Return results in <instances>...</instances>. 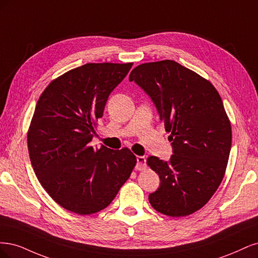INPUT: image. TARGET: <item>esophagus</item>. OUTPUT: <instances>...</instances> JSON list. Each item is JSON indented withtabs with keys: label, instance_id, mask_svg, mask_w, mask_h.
<instances>
[{
	"label": "esophagus",
	"instance_id": "esophagus-1",
	"mask_svg": "<svg viewBox=\"0 0 258 258\" xmlns=\"http://www.w3.org/2000/svg\"><path fill=\"white\" fill-rule=\"evenodd\" d=\"M147 167L146 163V157L145 156H137V164H136V169L137 170H144Z\"/></svg>",
	"mask_w": 258,
	"mask_h": 258
}]
</instances>
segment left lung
Instances as JSON below:
<instances>
[{
    "instance_id": "8db88e82",
    "label": "left lung",
    "mask_w": 258,
    "mask_h": 258,
    "mask_svg": "<svg viewBox=\"0 0 258 258\" xmlns=\"http://www.w3.org/2000/svg\"><path fill=\"white\" fill-rule=\"evenodd\" d=\"M130 81L151 97L172 141L168 162L147 159L161 181L149 202L168 217H186L209 202L225 174L231 126L222 98L210 81L171 60L138 65Z\"/></svg>"
}]
</instances>
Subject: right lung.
Returning a JSON list of instances; mask_svg holds the SVG:
<instances>
[{
	"instance_id": "obj_1",
	"label": "right lung",
	"mask_w": 258,
	"mask_h": 258,
	"mask_svg": "<svg viewBox=\"0 0 258 258\" xmlns=\"http://www.w3.org/2000/svg\"><path fill=\"white\" fill-rule=\"evenodd\" d=\"M133 63H87L52 80L41 93L28 132L30 160L46 192L80 215L101 211L125 183L136 156L91 141L112 90Z\"/></svg>"
}]
</instances>
